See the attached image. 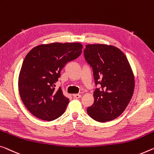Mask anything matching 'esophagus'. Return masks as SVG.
I'll use <instances>...</instances> for the list:
<instances>
[{
	"label": "esophagus",
	"instance_id": "1",
	"mask_svg": "<svg viewBox=\"0 0 154 154\" xmlns=\"http://www.w3.org/2000/svg\"><path fill=\"white\" fill-rule=\"evenodd\" d=\"M72 96L75 99H79V98H81V97H82V95L79 94H74L72 95Z\"/></svg>",
	"mask_w": 154,
	"mask_h": 154
}]
</instances>
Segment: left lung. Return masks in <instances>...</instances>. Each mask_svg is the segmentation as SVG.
<instances>
[{"instance_id":"8db88e82","label":"left lung","mask_w":154,"mask_h":154,"mask_svg":"<svg viewBox=\"0 0 154 154\" xmlns=\"http://www.w3.org/2000/svg\"><path fill=\"white\" fill-rule=\"evenodd\" d=\"M84 54L99 86L88 114L99 122L114 120L125 110L133 95L134 78L128 60L119 48L99 44L86 45Z\"/></svg>"}]
</instances>
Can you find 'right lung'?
I'll return each mask as SVG.
<instances>
[{
  "mask_svg": "<svg viewBox=\"0 0 154 154\" xmlns=\"http://www.w3.org/2000/svg\"><path fill=\"white\" fill-rule=\"evenodd\" d=\"M80 43H51L32 48L26 55L18 78L20 98L37 118L51 121L64 113L69 99L55 84L68 62L82 53Z\"/></svg>",
  "mask_w": 154,
  "mask_h": 154,
  "instance_id": "1",
  "label": "right lung"
}]
</instances>
